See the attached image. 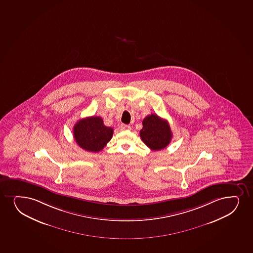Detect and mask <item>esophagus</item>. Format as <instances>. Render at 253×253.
Segmentation results:
<instances>
[{
    "instance_id": "obj_1",
    "label": "esophagus",
    "mask_w": 253,
    "mask_h": 253,
    "mask_svg": "<svg viewBox=\"0 0 253 253\" xmlns=\"http://www.w3.org/2000/svg\"><path fill=\"white\" fill-rule=\"evenodd\" d=\"M119 128H120L121 130H129V129H131V127L129 125H121Z\"/></svg>"
}]
</instances>
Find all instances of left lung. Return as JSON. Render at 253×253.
<instances>
[{"instance_id":"8db88e82","label":"left lung","mask_w":253,"mask_h":253,"mask_svg":"<svg viewBox=\"0 0 253 253\" xmlns=\"http://www.w3.org/2000/svg\"><path fill=\"white\" fill-rule=\"evenodd\" d=\"M140 135L143 142L153 151H159L169 146L172 132L169 123L157 114H151L144 119Z\"/></svg>"}]
</instances>
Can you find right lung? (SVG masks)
Instances as JSON below:
<instances>
[{"label":"right lung","instance_id":"obj_1","mask_svg":"<svg viewBox=\"0 0 253 253\" xmlns=\"http://www.w3.org/2000/svg\"><path fill=\"white\" fill-rule=\"evenodd\" d=\"M113 129L103 124L101 117L81 119L74 127V137L79 146L87 152H98L113 137Z\"/></svg>","mask_w":253,"mask_h":253}]
</instances>
